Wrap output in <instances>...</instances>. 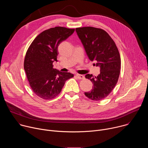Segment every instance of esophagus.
<instances>
[{"mask_svg": "<svg viewBox=\"0 0 148 148\" xmlns=\"http://www.w3.org/2000/svg\"><path fill=\"white\" fill-rule=\"evenodd\" d=\"M76 77H77V78H78L79 79H82L85 78V77H84V75H81V74H77Z\"/></svg>", "mask_w": 148, "mask_h": 148, "instance_id": "obj_1", "label": "esophagus"}]
</instances>
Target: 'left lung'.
Returning a JSON list of instances; mask_svg holds the SVG:
<instances>
[{
    "label": "left lung",
    "mask_w": 148,
    "mask_h": 148,
    "mask_svg": "<svg viewBox=\"0 0 148 148\" xmlns=\"http://www.w3.org/2000/svg\"><path fill=\"white\" fill-rule=\"evenodd\" d=\"M75 31L89 59L97 61L96 66L100 67L98 76L86 75L93 87L84 94L91 100L103 99L113 90L119 78L121 57L118 48L110 36L101 29L83 27L76 28Z\"/></svg>",
    "instance_id": "1"
}]
</instances>
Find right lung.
<instances>
[{
  "label": "right lung",
  "mask_w": 148,
  "mask_h": 148,
  "mask_svg": "<svg viewBox=\"0 0 148 148\" xmlns=\"http://www.w3.org/2000/svg\"><path fill=\"white\" fill-rule=\"evenodd\" d=\"M74 30L60 26L45 30L34 38L26 52L24 69L31 88L42 99L57 97L66 81L74 77L70 73L54 69L53 63L57 61L59 45Z\"/></svg>",
  "instance_id": "right-lung-1"
}]
</instances>
